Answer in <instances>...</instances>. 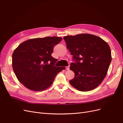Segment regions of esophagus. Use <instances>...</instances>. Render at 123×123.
Returning a JSON list of instances; mask_svg holds the SVG:
<instances>
[{
    "mask_svg": "<svg viewBox=\"0 0 123 123\" xmlns=\"http://www.w3.org/2000/svg\"><path fill=\"white\" fill-rule=\"evenodd\" d=\"M69 68H70V66H67V67H66V70H69Z\"/></svg>",
    "mask_w": 123,
    "mask_h": 123,
    "instance_id": "34e87169",
    "label": "esophagus"
}]
</instances>
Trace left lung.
<instances>
[{"label": "left lung", "instance_id": "left-lung-1", "mask_svg": "<svg viewBox=\"0 0 123 123\" xmlns=\"http://www.w3.org/2000/svg\"><path fill=\"white\" fill-rule=\"evenodd\" d=\"M64 39L75 61L70 64V69L75 74L70 85L80 91L93 90L105 79L112 59L108 44L89 34L68 35Z\"/></svg>", "mask_w": 123, "mask_h": 123}]
</instances>
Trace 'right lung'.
Masks as SVG:
<instances>
[{
  "instance_id": "obj_1",
  "label": "right lung",
  "mask_w": 123,
  "mask_h": 123,
  "mask_svg": "<svg viewBox=\"0 0 123 123\" xmlns=\"http://www.w3.org/2000/svg\"><path fill=\"white\" fill-rule=\"evenodd\" d=\"M60 37L30 39L20 44L12 54V67L18 80L33 91L44 90L52 84L65 67L54 66L57 59L51 56Z\"/></svg>"
}]
</instances>
